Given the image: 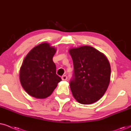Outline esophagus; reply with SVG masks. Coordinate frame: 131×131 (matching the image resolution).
<instances>
[{
    "instance_id": "obj_1",
    "label": "esophagus",
    "mask_w": 131,
    "mask_h": 131,
    "mask_svg": "<svg viewBox=\"0 0 131 131\" xmlns=\"http://www.w3.org/2000/svg\"><path fill=\"white\" fill-rule=\"evenodd\" d=\"M67 76L66 75H63L62 77V80H67Z\"/></svg>"
}]
</instances>
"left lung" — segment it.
I'll list each match as a JSON object with an SVG mask.
<instances>
[{
  "label": "left lung",
  "mask_w": 131,
  "mask_h": 131,
  "mask_svg": "<svg viewBox=\"0 0 131 131\" xmlns=\"http://www.w3.org/2000/svg\"><path fill=\"white\" fill-rule=\"evenodd\" d=\"M74 73L70 88L73 96L81 104L96 102L105 93L111 76L107 57L90 46L71 48Z\"/></svg>",
  "instance_id": "obj_1"
}]
</instances>
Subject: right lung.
<instances>
[{
  "instance_id": "add662e5",
  "label": "right lung",
  "mask_w": 131,
  "mask_h": 131,
  "mask_svg": "<svg viewBox=\"0 0 131 131\" xmlns=\"http://www.w3.org/2000/svg\"><path fill=\"white\" fill-rule=\"evenodd\" d=\"M56 49L47 42L29 51L21 67L20 80L24 90L38 99L46 98L53 93L62 79L56 74L53 57Z\"/></svg>"
}]
</instances>
